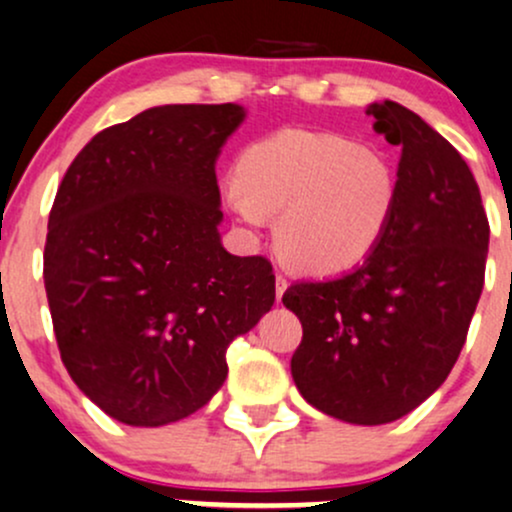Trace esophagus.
<instances>
[{"label": "esophagus", "instance_id": "1", "mask_svg": "<svg viewBox=\"0 0 512 512\" xmlns=\"http://www.w3.org/2000/svg\"><path fill=\"white\" fill-rule=\"evenodd\" d=\"M286 286H289V282H286L284 274H277V301H282V296H284Z\"/></svg>", "mask_w": 512, "mask_h": 512}]
</instances>
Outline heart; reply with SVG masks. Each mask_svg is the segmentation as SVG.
<instances>
[{
    "mask_svg": "<svg viewBox=\"0 0 512 512\" xmlns=\"http://www.w3.org/2000/svg\"><path fill=\"white\" fill-rule=\"evenodd\" d=\"M230 204L247 226L277 218L286 262L313 274L359 265L381 243L398 182L379 150L330 133L282 128L247 145Z\"/></svg>",
    "mask_w": 512,
    "mask_h": 512,
    "instance_id": "b5f03b06",
    "label": "heart"
}]
</instances>
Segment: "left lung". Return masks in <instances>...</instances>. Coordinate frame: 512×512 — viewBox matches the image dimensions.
Wrapping results in <instances>:
<instances>
[{
	"mask_svg": "<svg viewBox=\"0 0 512 512\" xmlns=\"http://www.w3.org/2000/svg\"><path fill=\"white\" fill-rule=\"evenodd\" d=\"M369 114L401 148L389 228L352 272L296 282L282 299L303 325L291 357L301 396L357 425L403 418L452 372L484 289L491 235L479 184L440 133L396 101Z\"/></svg>",
	"mask_w": 512,
	"mask_h": 512,
	"instance_id": "obj_1",
	"label": "left lung"
}]
</instances>
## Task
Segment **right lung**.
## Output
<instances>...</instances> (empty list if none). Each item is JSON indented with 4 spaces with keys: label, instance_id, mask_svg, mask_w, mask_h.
<instances>
[{
    "label": "right lung",
    "instance_id": "add662e5",
    "mask_svg": "<svg viewBox=\"0 0 512 512\" xmlns=\"http://www.w3.org/2000/svg\"><path fill=\"white\" fill-rule=\"evenodd\" d=\"M235 104H167L104 128L67 167L43 252L67 374L136 428L211 401L226 352L274 303L262 255L223 250L216 157Z\"/></svg>",
    "mask_w": 512,
    "mask_h": 512
}]
</instances>
